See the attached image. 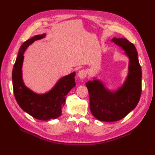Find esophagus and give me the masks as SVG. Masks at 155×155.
Segmentation results:
<instances>
[{"label": "esophagus", "instance_id": "esophagus-1", "mask_svg": "<svg viewBox=\"0 0 155 155\" xmlns=\"http://www.w3.org/2000/svg\"><path fill=\"white\" fill-rule=\"evenodd\" d=\"M87 76V72L86 70H83L80 71L78 72V77H79L81 78H84Z\"/></svg>", "mask_w": 155, "mask_h": 155}]
</instances>
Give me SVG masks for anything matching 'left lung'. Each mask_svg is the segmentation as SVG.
Returning <instances> with one entry per match:
<instances>
[{
  "instance_id": "obj_1",
  "label": "left lung",
  "mask_w": 155,
  "mask_h": 155,
  "mask_svg": "<svg viewBox=\"0 0 155 155\" xmlns=\"http://www.w3.org/2000/svg\"><path fill=\"white\" fill-rule=\"evenodd\" d=\"M129 58L128 75L123 86L110 92L101 81H88L86 86L90 98V109L93 116L104 122L118 121L137 107L142 92V71L134 45L126 38H113Z\"/></svg>"
}]
</instances>
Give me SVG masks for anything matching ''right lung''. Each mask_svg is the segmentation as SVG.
Segmentation results:
<instances>
[{"label": "right lung", "instance_id": "1", "mask_svg": "<svg viewBox=\"0 0 155 155\" xmlns=\"http://www.w3.org/2000/svg\"><path fill=\"white\" fill-rule=\"evenodd\" d=\"M45 35H36L23 42L12 69L13 91L18 105L22 109L40 120L54 119L62 114L67 95L76 86L75 72L61 78L52 90L44 94H38L25 86L22 78L23 54L34 41L45 37Z\"/></svg>", "mask_w": 155, "mask_h": 155}]
</instances>
